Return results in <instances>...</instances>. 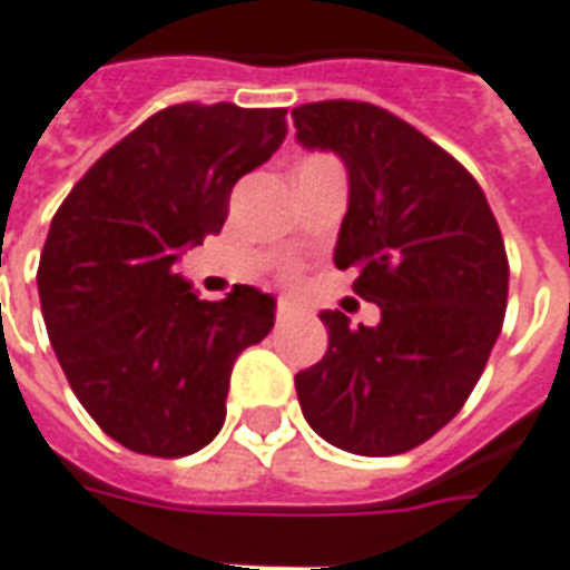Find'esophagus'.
<instances>
[{
    "label": "esophagus",
    "mask_w": 570,
    "mask_h": 570,
    "mask_svg": "<svg viewBox=\"0 0 570 570\" xmlns=\"http://www.w3.org/2000/svg\"><path fill=\"white\" fill-rule=\"evenodd\" d=\"M301 316V306L292 304V301H282L276 306V322H292V318Z\"/></svg>",
    "instance_id": "1"
}]
</instances>
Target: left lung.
<instances>
[{"mask_svg": "<svg viewBox=\"0 0 570 570\" xmlns=\"http://www.w3.org/2000/svg\"><path fill=\"white\" fill-rule=\"evenodd\" d=\"M297 144L334 153L350 199L334 266L377 325L322 309L328 353L294 377L306 423L350 454L390 458L458 414L498 343L510 266L472 175L393 112L358 100L292 110Z\"/></svg>", "mask_w": 570, "mask_h": 570, "instance_id": "obj_1", "label": "left lung"}]
</instances>
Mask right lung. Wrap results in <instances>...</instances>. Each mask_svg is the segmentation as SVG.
I'll use <instances>...</instances> for the list:
<instances>
[{
  "instance_id": "1",
  "label": "right lung",
  "mask_w": 570,
  "mask_h": 570,
  "mask_svg": "<svg viewBox=\"0 0 570 570\" xmlns=\"http://www.w3.org/2000/svg\"><path fill=\"white\" fill-rule=\"evenodd\" d=\"M285 131V110H159L88 168L51 220L36 276L48 341L85 411L137 454L208 445L236 358L273 328V294L236 285L199 301L175 264L220 233L236 180Z\"/></svg>"
}]
</instances>
